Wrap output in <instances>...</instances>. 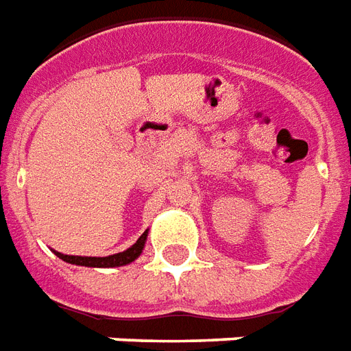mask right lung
Masks as SVG:
<instances>
[{
    "label": "right lung",
    "mask_w": 351,
    "mask_h": 351,
    "mask_svg": "<svg viewBox=\"0 0 351 351\" xmlns=\"http://www.w3.org/2000/svg\"><path fill=\"white\" fill-rule=\"evenodd\" d=\"M147 230L139 236V240L132 245L130 249L123 251V253H117V255L110 256H70L63 255V253H56L61 261L70 262V264H77V266H87V268H115V266H124L134 262L137 256L141 255L143 247H145V240H147Z\"/></svg>",
    "instance_id": "1"
}]
</instances>
